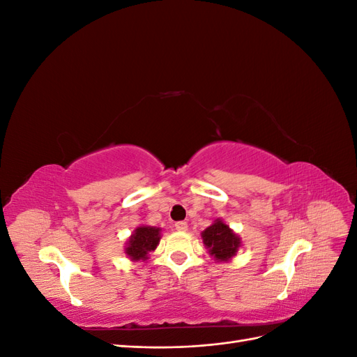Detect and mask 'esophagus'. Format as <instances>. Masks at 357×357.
<instances>
[{
    "mask_svg": "<svg viewBox=\"0 0 357 357\" xmlns=\"http://www.w3.org/2000/svg\"><path fill=\"white\" fill-rule=\"evenodd\" d=\"M176 229L180 231V232L188 231V223H186V222H177V223H176Z\"/></svg>",
    "mask_w": 357,
    "mask_h": 357,
    "instance_id": "34e87169",
    "label": "esophagus"
}]
</instances>
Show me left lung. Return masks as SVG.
Instances as JSON below:
<instances>
[{
	"mask_svg": "<svg viewBox=\"0 0 357 357\" xmlns=\"http://www.w3.org/2000/svg\"><path fill=\"white\" fill-rule=\"evenodd\" d=\"M202 243L208 248V253L218 262H228L241 247V238L223 220H214L211 226L202 231Z\"/></svg>",
	"mask_w": 357,
	"mask_h": 357,
	"instance_id": "left-lung-1",
	"label": "left lung"
}]
</instances>
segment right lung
<instances>
[{
    "instance_id": "right-lung-1",
    "label": "right lung",
    "mask_w": 357,
    "mask_h": 357,
    "mask_svg": "<svg viewBox=\"0 0 357 357\" xmlns=\"http://www.w3.org/2000/svg\"><path fill=\"white\" fill-rule=\"evenodd\" d=\"M160 241V228L155 226H138L129 236L125 247L126 256L131 261H146L149 253L153 252Z\"/></svg>"
}]
</instances>
